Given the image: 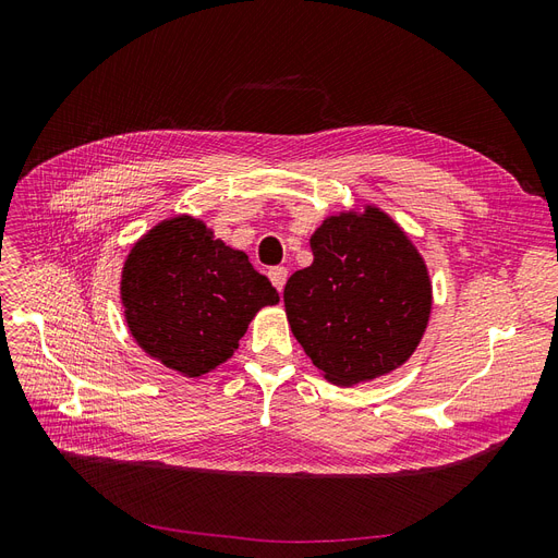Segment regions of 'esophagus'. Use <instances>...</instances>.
I'll use <instances>...</instances> for the list:
<instances>
[{"mask_svg":"<svg viewBox=\"0 0 558 558\" xmlns=\"http://www.w3.org/2000/svg\"><path fill=\"white\" fill-rule=\"evenodd\" d=\"M267 277H269V281H272L275 289L281 293V289L286 286V279H289V269H286V267H269Z\"/></svg>","mask_w":558,"mask_h":558,"instance_id":"esophagus-1","label":"esophagus"}]
</instances>
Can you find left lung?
Masks as SVG:
<instances>
[{
    "instance_id": "left-lung-1",
    "label": "left lung",
    "mask_w": 558,
    "mask_h": 558,
    "mask_svg": "<svg viewBox=\"0 0 558 558\" xmlns=\"http://www.w3.org/2000/svg\"><path fill=\"white\" fill-rule=\"evenodd\" d=\"M310 246L314 263L283 289L295 340L335 386L391 375L412 359L430 320L424 256L373 202L328 214Z\"/></svg>"
}]
</instances>
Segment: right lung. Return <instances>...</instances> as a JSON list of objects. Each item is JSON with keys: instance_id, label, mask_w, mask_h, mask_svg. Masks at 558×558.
<instances>
[{"instance_id": "right-lung-1", "label": "right lung", "mask_w": 558, "mask_h": 558, "mask_svg": "<svg viewBox=\"0 0 558 558\" xmlns=\"http://www.w3.org/2000/svg\"><path fill=\"white\" fill-rule=\"evenodd\" d=\"M118 289L132 340L189 379L230 361L253 316L279 302L246 253L191 214L162 218L132 244Z\"/></svg>"}]
</instances>
